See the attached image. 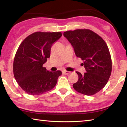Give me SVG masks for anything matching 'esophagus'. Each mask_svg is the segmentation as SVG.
<instances>
[{
  "label": "esophagus",
  "mask_w": 127,
  "mask_h": 127,
  "mask_svg": "<svg viewBox=\"0 0 127 127\" xmlns=\"http://www.w3.org/2000/svg\"><path fill=\"white\" fill-rule=\"evenodd\" d=\"M63 73L64 74L68 75V74H69L70 73V71H66V70H63Z\"/></svg>",
  "instance_id": "34e87169"
}]
</instances>
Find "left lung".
Masks as SVG:
<instances>
[{
  "mask_svg": "<svg viewBox=\"0 0 127 127\" xmlns=\"http://www.w3.org/2000/svg\"><path fill=\"white\" fill-rule=\"evenodd\" d=\"M76 56L84 61L86 72L76 71L79 79L73 84L75 91L87 95L95 94L107 83L111 74L112 60L109 49L103 39L89 29L64 32Z\"/></svg>",
  "mask_w": 127,
  "mask_h": 127,
  "instance_id": "left-lung-1",
  "label": "left lung"
}]
</instances>
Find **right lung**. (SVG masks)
Here are the masks:
<instances>
[{"instance_id":"right-lung-1","label":"right lung","mask_w":127,"mask_h":127,"mask_svg":"<svg viewBox=\"0 0 127 127\" xmlns=\"http://www.w3.org/2000/svg\"><path fill=\"white\" fill-rule=\"evenodd\" d=\"M62 35L61 32H35L20 44L14 60L13 73L19 86L28 94L40 95L56 86L62 71L47 70L43 65L50 57L52 44Z\"/></svg>"}]
</instances>
